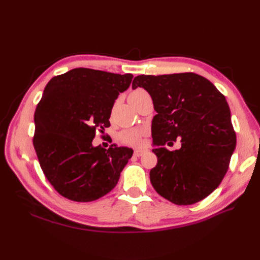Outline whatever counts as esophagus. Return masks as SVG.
I'll use <instances>...</instances> for the list:
<instances>
[{
  "mask_svg": "<svg viewBox=\"0 0 260 260\" xmlns=\"http://www.w3.org/2000/svg\"><path fill=\"white\" fill-rule=\"evenodd\" d=\"M145 152H146V149H141V148H138V149H136V151H135V155H136L137 157H140V156H142Z\"/></svg>",
  "mask_w": 260,
  "mask_h": 260,
  "instance_id": "1",
  "label": "esophagus"
}]
</instances>
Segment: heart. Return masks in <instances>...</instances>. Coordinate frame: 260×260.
Listing matches in <instances>:
<instances>
[{
    "mask_svg": "<svg viewBox=\"0 0 260 260\" xmlns=\"http://www.w3.org/2000/svg\"><path fill=\"white\" fill-rule=\"evenodd\" d=\"M146 93L143 89H136L132 91L129 95V100L137 99L138 96L142 95V94ZM146 135V130L144 128H133L122 131L119 135V141L121 143L128 144V145H141L143 142V138Z\"/></svg>",
    "mask_w": 260,
    "mask_h": 260,
    "instance_id": "1",
    "label": "heart"
}]
</instances>
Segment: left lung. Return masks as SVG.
<instances>
[{
    "label": "left lung",
    "mask_w": 260,
    "mask_h": 260,
    "mask_svg": "<svg viewBox=\"0 0 260 260\" xmlns=\"http://www.w3.org/2000/svg\"><path fill=\"white\" fill-rule=\"evenodd\" d=\"M145 89L157 115L152 137L157 165L149 172L156 192L176 205H192L214 192L225 176L237 145L231 113L223 94L193 73L141 75L132 89ZM180 139L170 152L167 142Z\"/></svg>",
    "instance_id": "left-lung-1"
}]
</instances>
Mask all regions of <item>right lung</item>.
Segmentation results:
<instances>
[{"label":"right lung","mask_w":260,"mask_h":260,"mask_svg":"<svg viewBox=\"0 0 260 260\" xmlns=\"http://www.w3.org/2000/svg\"><path fill=\"white\" fill-rule=\"evenodd\" d=\"M133 76L75 68L46 84L35 112L34 146L41 169L61 196L92 202L111 192L133 151L112 144L94 147L108 128L115 100Z\"/></svg>","instance_id":"right-lung-1"}]
</instances>
